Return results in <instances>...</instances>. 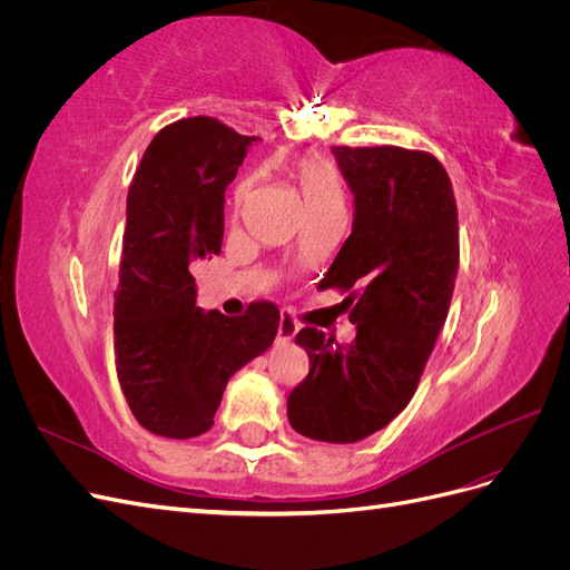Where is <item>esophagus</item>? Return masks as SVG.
Here are the masks:
<instances>
[{"label":"esophagus","instance_id":"1","mask_svg":"<svg viewBox=\"0 0 570 570\" xmlns=\"http://www.w3.org/2000/svg\"><path fill=\"white\" fill-rule=\"evenodd\" d=\"M297 333H299V323L289 314H283L281 325H278V342H289Z\"/></svg>","mask_w":570,"mask_h":570}]
</instances>
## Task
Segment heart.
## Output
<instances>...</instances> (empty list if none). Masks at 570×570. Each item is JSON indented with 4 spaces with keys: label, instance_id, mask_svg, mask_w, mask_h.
Instances as JSON below:
<instances>
[{
    "label": "heart",
    "instance_id": "1",
    "mask_svg": "<svg viewBox=\"0 0 570 570\" xmlns=\"http://www.w3.org/2000/svg\"><path fill=\"white\" fill-rule=\"evenodd\" d=\"M295 176H297V183H299V189H302L306 212L323 209V206H333V204H342L340 178L327 164H323L318 159H304L295 168ZM245 189H247V185H239L237 197H243Z\"/></svg>",
    "mask_w": 570,
    "mask_h": 570
}]
</instances>
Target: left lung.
<instances>
[{
  "label": "left lung",
  "mask_w": 570,
  "mask_h": 570,
  "mask_svg": "<svg viewBox=\"0 0 570 570\" xmlns=\"http://www.w3.org/2000/svg\"><path fill=\"white\" fill-rule=\"evenodd\" d=\"M354 195L352 235L321 287L352 295L347 347L316 327L295 342L308 375L287 396L299 435L350 444L400 416L450 312L459 273V218L450 176L425 151L333 147Z\"/></svg>",
  "instance_id": "8db88e82"
}]
</instances>
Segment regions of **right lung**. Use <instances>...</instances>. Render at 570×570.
Wrapping results in <instances>:
<instances>
[{
  "label": "right lung",
  "instance_id": "obj_1",
  "mask_svg": "<svg viewBox=\"0 0 570 570\" xmlns=\"http://www.w3.org/2000/svg\"><path fill=\"white\" fill-rule=\"evenodd\" d=\"M252 142L216 118H183L154 137L130 183L114 295L116 373L132 416L154 435L206 433L230 377L278 333L271 302L239 318L206 314L193 275L220 254L226 187Z\"/></svg>",
  "mask_w": 570,
  "mask_h": 570
}]
</instances>
